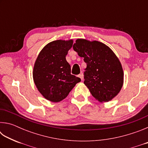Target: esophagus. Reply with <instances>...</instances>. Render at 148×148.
I'll return each instance as SVG.
<instances>
[{
	"label": "esophagus",
	"instance_id": "1",
	"mask_svg": "<svg viewBox=\"0 0 148 148\" xmlns=\"http://www.w3.org/2000/svg\"><path fill=\"white\" fill-rule=\"evenodd\" d=\"M78 77H79V78L81 79L82 80H83V79H84V76H83V74H79V75H78Z\"/></svg>",
	"mask_w": 148,
	"mask_h": 148
}]
</instances>
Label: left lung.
<instances>
[{
	"label": "left lung",
	"mask_w": 148,
	"mask_h": 148,
	"mask_svg": "<svg viewBox=\"0 0 148 148\" xmlns=\"http://www.w3.org/2000/svg\"><path fill=\"white\" fill-rule=\"evenodd\" d=\"M73 49L86 62L84 84L92 97L100 102L111 101L123 84V71L116 54L102 42L85 39L76 40Z\"/></svg>",
	"instance_id": "8db88e82"
}]
</instances>
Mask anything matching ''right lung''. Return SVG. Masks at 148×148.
<instances>
[{"label":"right lung","instance_id":"1","mask_svg":"<svg viewBox=\"0 0 148 148\" xmlns=\"http://www.w3.org/2000/svg\"><path fill=\"white\" fill-rule=\"evenodd\" d=\"M73 40H58L49 42L40 52L33 69L34 84L45 99L58 102L66 98L81 81L71 74V65L66 56Z\"/></svg>","mask_w":148,"mask_h":148}]
</instances>
